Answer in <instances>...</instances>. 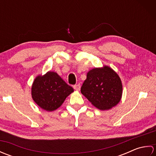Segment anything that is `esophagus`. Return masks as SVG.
<instances>
[{
	"label": "esophagus",
	"mask_w": 156,
	"mask_h": 156,
	"mask_svg": "<svg viewBox=\"0 0 156 156\" xmlns=\"http://www.w3.org/2000/svg\"><path fill=\"white\" fill-rule=\"evenodd\" d=\"M74 90H77V91H79L80 90V84H76V85H74Z\"/></svg>",
	"instance_id": "34e87169"
}]
</instances>
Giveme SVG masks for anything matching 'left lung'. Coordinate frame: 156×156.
Listing matches in <instances>:
<instances>
[{
  "mask_svg": "<svg viewBox=\"0 0 156 156\" xmlns=\"http://www.w3.org/2000/svg\"><path fill=\"white\" fill-rule=\"evenodd\" d=\"M81 93L99 110H109L121 101L122 82L119 76L109 66L94 68L87 73Z\"/></svg>",
  "mask_w": 156,
  "mask_h": 156,
  "instance_id": "1",
  "label": "left lung"
}]
</instances>
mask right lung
<instances>
[{
	"instance_id": "add662e5",
	"label": "right lung",
	"mask_w": 156,
	"mask_h": 156,
	"mask_svg": "<svg viewBox=\"0 0 156 156\" xmlns=\"http://www.w3.org/2000/svg\"><path fill=\"white\" fill-rule=\"evenodd\" d=\"M74 89L55 72L38 75L31 87L33 100L39 107L49 112L58 108Z\"/></svg>"
}]
</instances>
